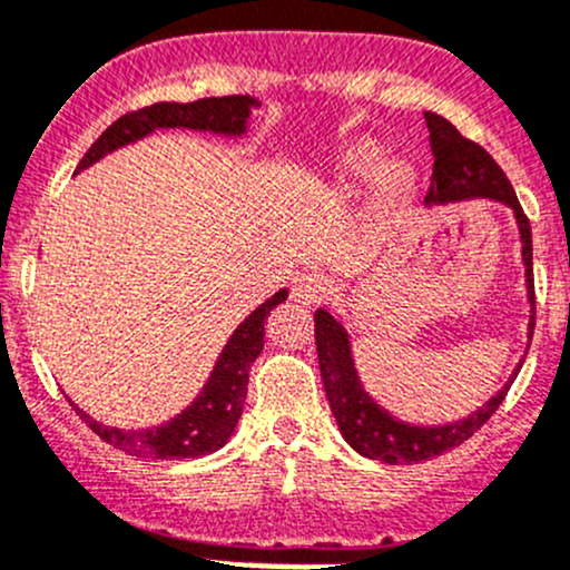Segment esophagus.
<instances>
[{
  "mask_svg": "<svg viewBox=\"0 0 570 570\" xmlns=\"http://www.w3.org/2000/svg\"><path fill=\"white\" fill-rule=\"evenodd\" d=\"M327 295V281L316 273H303L295 278V286H292V297L305 305L322 303Z\"/></svg>",
  "mask_w": 570,
  "mask_h": 570,
  "instance_id": "34e87169",
  "label": "esophagus"
}]
</instances>
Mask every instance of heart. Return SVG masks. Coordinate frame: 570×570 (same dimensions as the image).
I'll use <instances>...</instances> for the list:
<instances>
[{"mask_svg": "<svg viewBox=\"0 0 570 570\" xmlns=\"http://www.w3.org/2000/svg\"><path fill=\"white\" fill-rule=\"evenodd\" d=\"M382 147L376 139H355L338 149L325 164L322 177L338 185L361 183L368 177L363 218L368 229L385 232L404 218L417 190V169L406 158H387L380 165Z\"/></svg>", "mask_w": 570, "mask_h": 570, "instance_id": "obj_1", "label": "heart"}]
</instances>
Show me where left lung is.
<instances>
[{"instance_id":"1","label":"left lung","mask_w":570,"mask_h":570,"mask_svg":"<svg viewBox=\"0 0 570 570\" xmlns=\"http://www.w3.org/2000/svg\"><path fill=\"white\" fill-rule=\"evenodd\" d=\"M431 153H434V169H431V185L426 194V205H448L461 199H494L513 209L519 237H522V262L527 278V301H530V338L535 327V284H532V232L505 171L494 164V158L481 144L464 139L445 117L426 111ZM316 333V355H320L322 385H325L327 401L335 423H338L344 440L355 448L361 456L380 459L385 464H412V461H426L442 456L451 448L470 440L483 423L497 412V406L505 401L517 380V365L505 385L500 387L483 406H478L464 421L445 423V426H412L399 421L391 412L382 410L357 376L355 361H352L350 333L341 325L331 311L320 308L314 314Z\"/></svg>"}]
</instances>
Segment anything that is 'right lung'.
<instances>
[{"instance_id": "obj_1", "label": "right lung", "mask_w": 570, "mask_h": 570, "mask_svg": "<svg viewBox=\"0 0 570 570\" xmlns=\"http://www.w3.org/2000/svg\"><path fill=\"white\" fill-rule=\"evenodd\" d=\"M259 100L250 95H229V98H202L194 104H153L144 106L139 111H130L111 122L109 128L100 134V139L87 149L81 158L76 175L98 164L100 158L114 153V149L125 147L144 139V136L155 134L158 128H188V130H205V134L220 136H243L248 130L250 109H259ZM289 292H275L269 301H265L256 311H250L232 338L226 341L224 352L218 355V363L213 365V374L202 387V393L185 406L179 415L171 421L160 423L153 429H117L104 426V423L92 421L87 412L70 401L81 421L87 423L95 434L119 451L130 453V456L144 459H199L207 453H215L229 442L235 434L239 415H243L245 393H248V371L259 357L262 346H265V320L269 311L278 303H284Z\"/></svg>"}]
</instances>
